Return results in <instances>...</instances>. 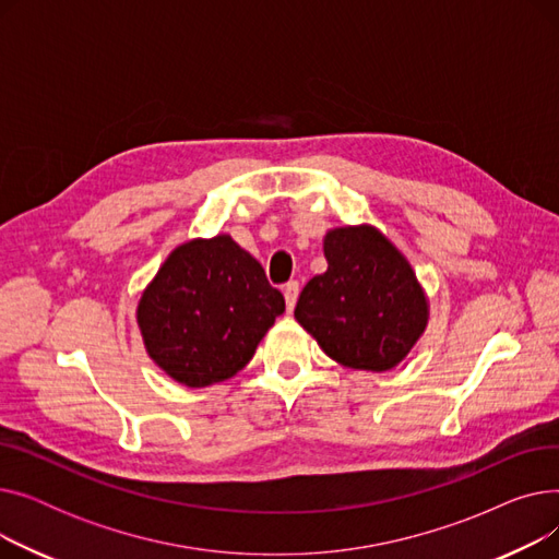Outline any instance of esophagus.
<instances>
[{
  "instance_id": "obj_1",
  "label": "esophagus",
  "mask_w": 559,
  "mask_h": 559,
  "mask_svg": "<svg viewBox=\"0 0 559 559\" xmlns=\"http://www.w3.org/2000/svg\"><path fill=\"white\" fill-rule=\"evenodd\" d=\"M283 297H285V306L287 310L295 308L297 304V297H299V283L297 281H289L283 285Z\"/></svg>"
}]
</instances>
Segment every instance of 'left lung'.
I'll return each instance as SVG.
<instances>
[{
    "label": "left lung",
    "mask_w": 559,
    "mask_h": 559,
    "mask_svg": "<svg viewBox=\"0 0 559 559\" xmlns=\"http://www.w3.org/2000/svg\"><path fill=\"white\" fill-rule=\"evenodd\" d=\"M324 255L329 270L301 289L297 321L344 367H396L428 321V304L409 262L371 226L331 230Z\"/></svg>",
    "instance_id": "1"
}]
</instances>
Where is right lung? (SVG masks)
I'll return each instance as SVG.
<instances>
[{
	"label": "right lung",
	"mask_w": 559,
	"mask_h": 559,
	"mask_svg": "<svg viewBox=\"0 0 559 559\" xmlns=\"http://www.w3.org/2000/svg\"><path fill=\"white\" fill-rule=\"evenodd\" d=\"M285 310L262 264L228 235L192 240L163 262L138 306L154 362L188 388L238 373Z\"/></svg>",
	"instance_id": "add662e5"
}]
</instances>
